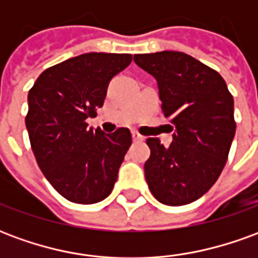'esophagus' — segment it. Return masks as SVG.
Instances as JSON below:
<instances>
[{
    "mask_svg": "<svg viewBox=\"0 0 258 258\" xmlns=\"http://www.w3.org/2000/svg\"><path fill=\"white\" fill-rule=\"evenodd\" d=\"M131 134H133V140H134L135 142H142V141H145V137H142L138 131H133Z\"/></svg>",
    "mask_w": 258,
    "mask_h": 258,
    "instance_id": "esophagus-1",
    "label": "esophagus"
}]
</instances>
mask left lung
I'll return each mask as SVG.
<instances>
[{"label":"left lung","mask_w":258,"mask_h":258,"mask_svg":"<svg viewBox=\"0 0 258 258\" xmlns=\"http://www.w3.org/2000/svg\"><path fill=\"white\" fill-rule=\"evenodd\" d=\"M134 62L156 79L162 112L175 127L168 148L159 138L146 140L148 186L163 205L192 203L227 163L236 130L232 95L216 70L184 52L138 53Z\"/></svg>","instance_id":"1"}]
</instances>
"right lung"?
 <instances>
[{
    "label": "right lung",
    "mask_w": 258,
    "mask_h": 258,
    "mask_svg": "<svg viewBox=\"0 0 258 258\" xmlns=\"http://www.w3.org/2000/svg\"><path fill=\"white\" fill-rule=\"evenodd\" d=\"M133 60L130 53L90 52L44 70L29 91L26 127L48 182L64 199L92 205L107 198L133 142L128 128H88L109 81Z\"/></svg>",
    "instance_id": "right-lung-1"
}]
</instances>
